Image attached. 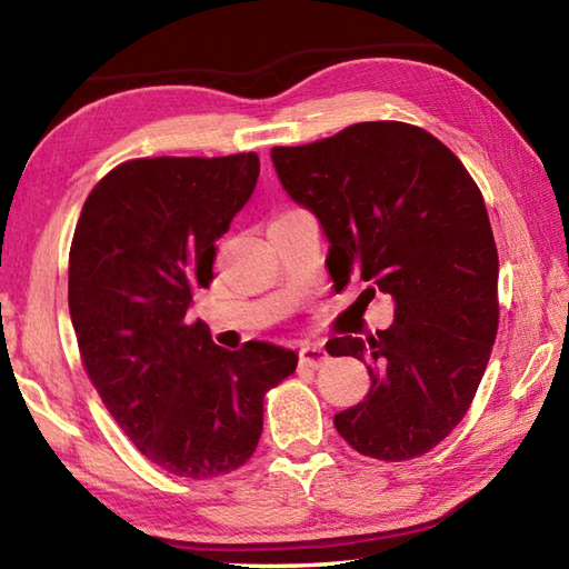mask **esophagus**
<instances>
[{
  "label": "esophagus",
  "mask_w": 569,
  "mask_h": 569,
  "mask_svg": "<svg viewBox=\"0 0 569 569\" xmlns=\"http://www.w3.org/2000/svg\"><path fill=\"white\" fill-rule=\"evenodd\" d=\"M298 359H301V366H311V369H319V366H323L326 359H329V353H326L321 343H303L301 353H298Z\"/></svg>",
  "instance_id": "obj_1"
}]
</instances>
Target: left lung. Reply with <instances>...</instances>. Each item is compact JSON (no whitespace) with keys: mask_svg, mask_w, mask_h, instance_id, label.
I'll return each mask as SVG.
<instances>
[{"mask_svg":"<svg viewBox=\"0 0 569 569\" xmlns=\"http://www.w3.org/2000/svg\"><path fill=\"white\" fill-rule=\"evenodd\" d=\"M271 160L329 238L336 291L361 278L366 296L393 303L389 329L326 343L371 377L336 431L373 459L427 455L465 419L497 336L499 258L477 182L435 134L393 120L273 148Z\"/></svg>","mask_w":569,"mask_h":569,"instance_id":"8db88e82","label":"left lung"}]
</instances>
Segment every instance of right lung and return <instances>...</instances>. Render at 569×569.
Returning a JSON list of instances; mask_svg holds the SVG:
<instances>
[{
	"mask_svg": "<svg viewBox=\"0 0 569 569\" xmlns=\"http://www.w3.org/2000/svg\"><path fill=\"white\" fill-rule=\"evenodd\" d=\"M258 172L256 152L128 160L92 188L74 228L70 316L84 371L132 445L176 477L243 467L266 391L298 363L266 341L220 349L188 319Z\"/></svg>",
	"mask_w": 569,
	"mask_h": 569,
	"instance_id": "add662e5",
	"label": "right lung"
}]
</instances>
